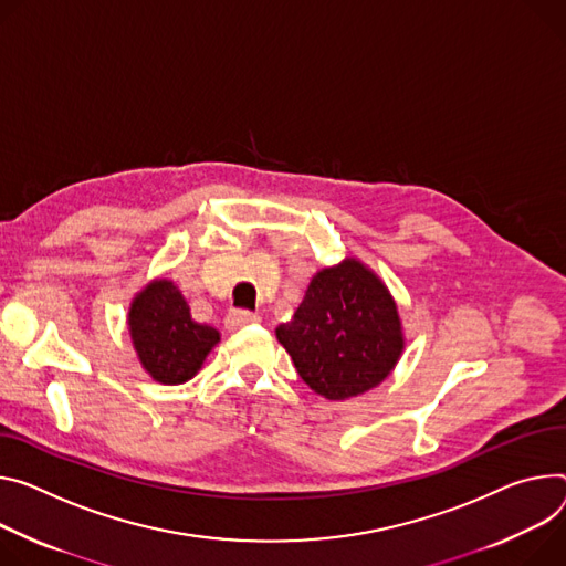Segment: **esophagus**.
<instances>
[{"label":"esophagus","instance_id":"obj_1","mask_svg":"<svg viewBox=\"0 0 566 566\" xmlns=\"http://www.w3.org/2000/svg\"><path fill=\"white\" fill-rule=\"evenodd\" d=\"M260 321H262V318L256 316V314H252V312L234 310V312H230V314L226 316V329L234 332V329H241V327H245V325H254V323H260Z\"/></svg>","mask_w":566,"mask_h":566}]
</instances>
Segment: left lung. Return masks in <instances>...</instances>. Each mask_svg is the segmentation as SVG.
Here are the masks:
<instances>
[{"mask_svg": "<svg viewBox=\"0 0 566 566\" xmlns=\"http://www.w3.org/2000/svg\"><path fill=\"white\" fill-rule=\"evenodd\" d=\"M275 336L302 381L332 401L377 388L406 347L395 297L356 256L321 269Z\"/></svg>", "mask_w": 566, "mask_h": 566, "instance_id": "8db88e82", "label": "left lung"}]
</instances>
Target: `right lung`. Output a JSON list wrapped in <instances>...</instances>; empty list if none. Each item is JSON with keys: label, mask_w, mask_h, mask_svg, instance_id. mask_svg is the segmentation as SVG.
<instances>
[{"label": "right lung", "mask_w": 566, "mask_h": 566, "mask_svg": "<svg viewBox=\"0 0 566 566\" xmlns=\"http://www.w3.org/2000/svg\"><path fill=\"white\" fill-rule=\"evenodd\" d=\"M128 332L146 375L165 386L196 377L221 340L219 329L191 318L182 291L167 277L150 280L128 306Z\"/></svg>", "instance_id": "obj_1"}]
</instances>
